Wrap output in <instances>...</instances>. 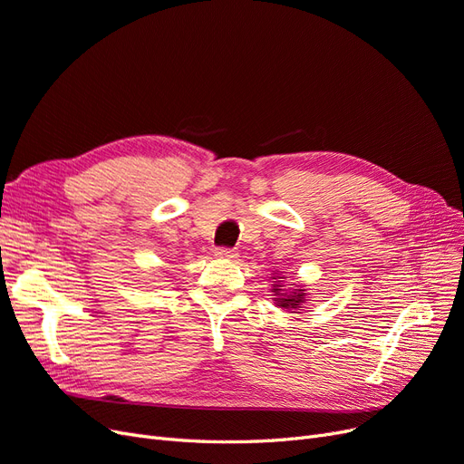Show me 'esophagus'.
I'll list each match as a JSON object with an SVG mask.
<instances>
[{
  "mask_svg": "<svg viewBox=\"0 0 464 464\" xmlns=\"http://www.w3.org/2000/svg\"><path fill=\"white\" fill-rule=\"evenodd\" d=\"M216 256H218V258H227V260H231V258H237V250H235V248L219 246V248H216Z\"/></svg>",
  "mask_w": 464,
  "mask_h": 464,
  "instance_id": "34e87169",
  "label": "esophagus"
}]
</instances>
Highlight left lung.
I'll return each instance as SVG.
<instances>
[{"label":"left lung","instance_id":"left-lung-1","mask_svg":"<svg viewBox=\"0 0 464 464\" xmlns=\"http://www.w3.org/2000/svg\"><path fill=\"white\" fill-rule=\"evenodd\" d=\"M273 293H281V288H279V285L273 288ZM304 290L302 288H298L296 293H293V295H285V296H281V298H276L277 300V304L281 305V307H285V310H295V307H300V304L304 302Z\"/></svg>","mask_w":464,"mask_h":464}]
</instances>
